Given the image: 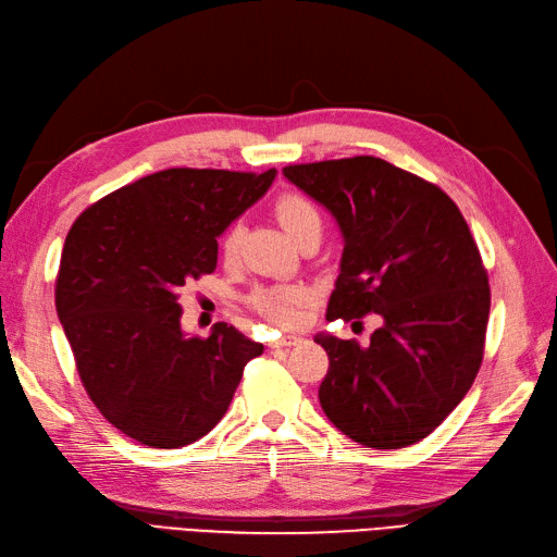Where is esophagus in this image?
<instances>
[{
  "instance_id": "obj_1",
  "label": "esophagus",
  "mask_w": 557,
  "mask_h": 557,
  "mask_svg": "<svg viewBox=\"0 0 557 557\" xmlns=\"http://www.w3.org/2000/svg\"><path fill=\"white\" fill-rule=\"evenodd\" d=\"M300 335H296V333H286V335H282V337H275L273 343H271V347L273 349H280V347H294V345H298L300 343Z\"/></svg>"
}]
</instances>
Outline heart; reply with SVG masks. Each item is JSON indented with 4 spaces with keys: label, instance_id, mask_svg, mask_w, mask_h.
Returning <instances> with one entry per match:
<instances>
[{
    "label": "heart",
    "instance_id": "b5f03b06",
    "mask_svg": "<svg viewBox=\"0 0 557 557\" xmlns=\"http://www.w3.org/2000/svg\"><path fill=\"white\" fill-rule=\"evenodd\" d=\"M275 218L286 231V236L292 240H302L305 236H321L324 231V218H321L319 206L308 199V196L289 191L282 194L275 203ZM240 249V231L231 226L222 240H220V252L226 263H233L238 259ZM255 310L265 314L271 321L280 326H292L300 317V308L305 305V292L294 289H261L252 296Z\"/></svg>",
    "mask_w": 557,
    "mask_h": 557
}]
</instances>
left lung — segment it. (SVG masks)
<instances>
[{
  "instance_id": "left-lung-1",
  "label": "left lung",
  "mask_w": 557,
  "mask_h": 557,
  "mask_svg": "<svg viewBox=\"0 0 557 557\" xmlns=\"http://www.w3.org/2000/svg\"><path fill=\"white\" fill-rule=\"evenodd\" d=\"M324 206L345 249L326 319L380 314L370 345L319 333L329 354L319 403L370 448L428 437L470 391L491 312L488 273L458 206L433 183L380 157L284 166Z\"/></svg>"
}]
</instances>
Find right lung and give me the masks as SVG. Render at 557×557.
<instances>
[{
  "label": "right lung",
  "mask_w": 557,
  "mask_h": 557,
  "mask_svg": "<svg viewBox=\"0 0 557 557\" xmlns=\"http://www.w3.org/2000/svg\"><path fill=\"white\" fill-rule=\"evenodd\" d=\"M277 171L166 169L89 206L64 240L55 308L81 382L124 435L177 448L222 421L263 345L214 324L181 329L177 292L218 265V238Z\"/></svg>",
  "instance_id": "1"
}]
</instances>
